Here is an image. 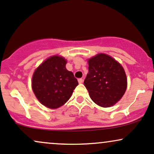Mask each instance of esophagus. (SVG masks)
I'll list each match as a JSON object with an SVG mask.
<instances>
[{
  "mask_svg": "<svg viewBox=\"0 0 154 154\" xmlns=\"http://www.w3.org/2000/svg\"><path fill=\"white\" fill-rule=\"evenodd\" d=\"M83 82V79L82 78H79L78 79V82L79 83H82Z\"/></svg>",
  "mask_w": 154,
  "mask_h": 154,
  "instance_id": "1",
  "label": "esophagus"
}]
</instances>
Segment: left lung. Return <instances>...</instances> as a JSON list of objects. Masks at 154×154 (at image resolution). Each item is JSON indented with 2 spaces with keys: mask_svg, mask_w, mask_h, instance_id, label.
<instances>
[{
  "mask_svg": "<svg viewBox=\"0 0 154 154\" xmlns=\"http://www.w3.org/2000/svg\"><path fill=\"white\" fill-rule=\"evenodd\" d=\"M88 73L84 85L93 102L109 107L121 99L127 89L123 67L106 54H100L88 60Z\"/></svg>",
  "mask_w": 154,
  "mask_h": 154,
  "instance_id": "8db88e82",
  "label": "left lung"
}]
</instances>
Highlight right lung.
<instances>
[{
	"label": "right lung",
	"mask_w": 154,
	"mask_h": 154,
	"mask_svg": "<svg viewBox=\"0 0 154 154\" xmlns=\"http://www.w3.org/2000/svg\"><path fill=\"white\" fill-rule=\"evenodd\" d=\"M66 61L61 56H51L34 72L32 88L43 105L57 109L70 98L78 81L66 69Z\"/></svg>",
	"instance_id": "1"
}]
</instances>
